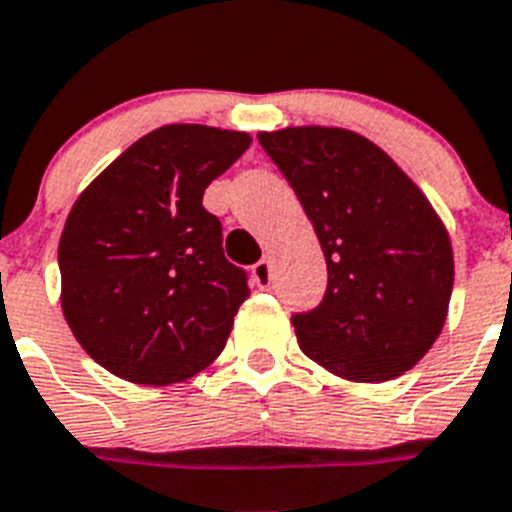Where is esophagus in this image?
Returning a JSON list of instances; mask_svg holds the SVG:
<instances>
[{
  "label": "esophagus",
  "mask_w": 512,
  "mask_h": 512,
  "mask_svg": "<svg viewBox=\"0 0 512 512\" xmlns=\"http://www.w3.org/2000/svg\"><path fill=\"white\" fill-rule=\"evenodd\" d=\"M252 278H255V283L260 286V289H268L270 281H273V270H270L268 257H263V260L252 268Z\"/></svg>",
  "instance_id": "1"
}]
</instances>
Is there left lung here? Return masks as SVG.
Masks as SVG:
<instances>
[{"label": "left lung", "mask_w": 512, "mask_h": 512, "mask_svg": "<svg viewBox=\"0 0 512 512\" xmlns=\"http://www.w3.org/2000/svg\"><path fill=\"white\" fill-rule=\"evenodd\" d=\"M315 226L328 289L296 312V341L312 362L354 382L409 372L440 336L453 291L445 223L401 166L341 127L260 132Z\"/></svg>", "instance_id": "8db88e82"}]
</instances>
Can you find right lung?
<instances>
[{"instance_id":"obj_1","label":"right lung","mask_w":512,"mask_h":512,"mask_svg":"<svg viewBox=\"0 0 512 512\" xmlns=\"http://www.w3.org/2000/svg\"><path fill=\"white\" fill-rule=\"evenodd\" d=\"M247 132L166 124L103 169L59 239L62 312L93 362L135 385L197 375L223 351L249 296L203 208L208 184L249 148Z\"/></svg>"}]
</instances>
